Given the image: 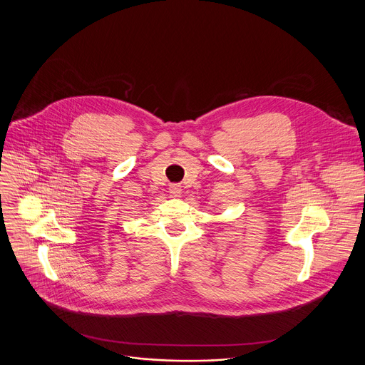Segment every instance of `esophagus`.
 I'll list each match as a JSON object with an SVG mask.
<instances>
[{"mask_svg": "<svg viewBox=\"0 0 365 365\" xmlns=\"http://www.w3.org/2000/svg\"><path fill=\"white\" fill-rule=\"evenodd\" d=\"M169 192L173 195V196H179L180 192H182V186L178 185V183H173L169 186Z\"/></svg>", "mask_w": 365, "mask_h": 365, "instance_id": "34e87169", "label": "esophagus"}]
</instances>
